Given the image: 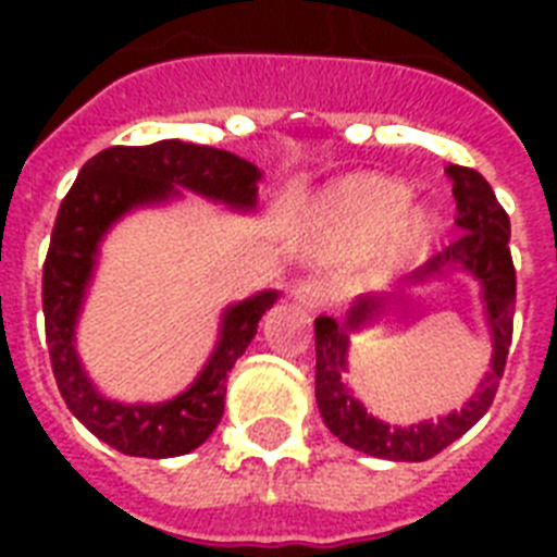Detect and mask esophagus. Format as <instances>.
Returning a JSON list of instances; mask_svg holds the SVG:
<instances>
[{
    "instance_id": "34e87169",
    "label": "esophagus",
    "mask_w": 557,
    "mask_h": 557,
    "mask_svg": "<svg viewBox=\"0 0 557 557\" xmlns=\"http://www.w3.org/2000/svg\"><path fill=\"white\" fill-rule=\"evenodd\" d=\"M292 297H295L300 306H306V309H312V312H321V309L330 306V292H326L323 283H318V280L297 283V286L292 288Z\"/></svg>"
}]
</instances>
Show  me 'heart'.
<instances>
[{"instance_id": "b5f03b06", "label": "heart", "mask_w": 557, "mask_h": 557, "mask_svg": "<svg viewBox=\"0 0 557 557\" xmlns=\"http://www.w3.org/2000/svg\"><path fill=\"white\" fill-rule=\"evenodd\" d=\"M405 182L375 173L338 178L314 201V227L323 257L370 251L372 277L387 280L413 265L440 234V210L407 199Z\"/></svg>"}]
</instances>
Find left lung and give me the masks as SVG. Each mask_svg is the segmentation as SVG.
I'll use <instances>...</instances> for the list:
<instances>
[{"label":"left lung","instance_id":"left-lung-1","mask_svg":"<svg viewBox=\"0 0 557 557\" xmlns=\"http://www.w3.org/2000/svg\"><path fill=\"white\" fill-rule=\"evenodd\" d=\"M445 176L454 185L457 201V227L462 231L457 243L431 257L422 269H416L407 283L416 288L448 283L450 277L474 280L476 295L483 304L485 335L492 341L488 370L466 398L459 410H448L440 419H422L413 424H389L372 416L364 401L349 387V344L352 335L381 323L389 312L407 306L405 292L393 295H361L352 300L344 321L321 314L314 321V398L323 416V424L344 445L393 462H422L436 457L450 442L471 431L485 410L492 407L497 384L511 344V318H515V265H511L509 236L511 225L506 210L494 196L492 185L476 170L448 164Z\"/></svg>","mask_w":557,"mask_h":557}]
</instances>
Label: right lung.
Here are the masks:
<instances>
[{"label":"right lung","mask_w":557,"mask_h":557,"mask_svg":"<svg viewBox=\"0 0 557 557\" xmlns=\"http://www.w3.org/2000/svg\"><path fill=\"white\" fill-rule=\"evenodd\" d=\"M262 173L251 161L216 147L164 138L147 147H109L83 164L57 213L42 265L46 341L65 405L100 442L126 457L168 459L190 454L225 413L227 372L257 335L260 318L280 300L277 288L227 304L219 314L213 352L182 393L164 401L103 396L77 356V323L98 271L100 245L124 216L196 193L234 213L257 210Z\"/></svg>","instance_id":"right-lung-1"}]
</instances>
